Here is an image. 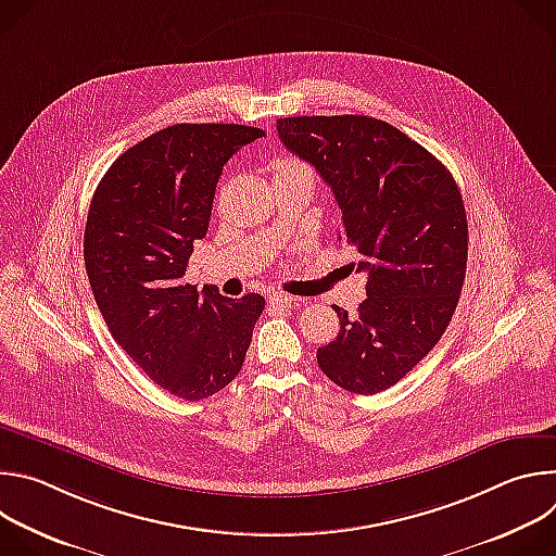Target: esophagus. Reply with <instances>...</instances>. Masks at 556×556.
<instances>
[{"label": "esophagus", "mask_w": 556, "mask_h": 556, "mask_svg": "<svg viewBox=\"0 0 556 556\" xmlns=\"http://www.w3.org/2000/svg\"><path fill=\"white\" fill-rule=\"evenodd\" d=\"M292 301H294V299H292L288 292H281V290L273 292L270 299H268L270 307H275V309H288V307L292 305Z\"/></svg>", "instance_id": "34e87169"}]
</instances>
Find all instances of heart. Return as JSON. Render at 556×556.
Instances as JSON below:
<instances>
[{"instance_id":"1","label":"heart","mask_w":556,"mask_h":556,"mask_svg":"<svg viewBox=\"0 0 556 556\" xmlns=\"http://www.w3.org/2000/svg\"><path fill=\"white\" fill-rule=\"evenodd\" d=\"M294 169H307L303 163H299L296 157H281L275 165V172H294Z\"/></svg>"}]
</instances>
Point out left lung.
Masks as SVG:
<instances>
[{
    "mask_svg": "<svg viewBox=\"0 0 556 556\" xmlns=\"http://www.w3.org/2000/svg\"><path fill=\"white\" fill-rule=\"evenodd\" d=\"M277 134L330 185L339 242L367 273L356 314L332 305L341 330L316 363L345 391H384L435 348L457 307L468 255L462 193L433 153L371 116H290Z\"/></svg>",
    "mask_w": 556,
    "mask_h": 556,
    "instance_id": "left-lung-1",
    "label": "left lung"
}]
</instances>
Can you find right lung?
Returning a JSON list of instances; mask_svg holds the SVG:
<instances>
[{"label": "right lung", "mask_w": 556, "mask_h": 556, "mask_svg": "<svg viewBox=\"0 0 556 556\" xmlns=\"http://www.w3.org/2000/svg\"><path fill=\"white\" fill-rule=\"evenodd\" d=\"M264 129L180 123L118 155L99 182L84 235V260L116 343L182 401L224 389L244 365L262 294H202L182 277L193 242L208 230L222 167Z\"/></svg>", "instance_id": "obj_1"}]
</instances>
